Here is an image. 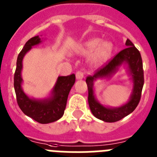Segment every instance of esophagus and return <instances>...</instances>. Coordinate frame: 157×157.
<instances>
[{"instance_id": "obj_1", "label": "esophagus", "mask_w": 157, "mask_h": 157, "mask_svg": "<svg viewBox=\"0 0 157 157\" xmlns=\"http://www.w3.org/2000/svg\"><path fill=\"white\" fill-rule=\"evenodd\" d=\"M76 78H77V80H81V79H83L84 78V73H83L81 71L77 72V73H76Z\"/></svg>"}]
</instances>
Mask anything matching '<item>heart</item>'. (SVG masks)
Instances as JSON below:
<instances>
[{
	"label": "heart",
	"mask_w": 157,
	"mask_h": 157,
	"mask_svg": "<svg viewBox=\"0 0 157 157\" xmlns=\"http://www.w3.org/2000/svg\"><path fill=\"white\" fill-rule=\"evenodd\" d=\"M114 45L109 41H103L98 37L91 38L80 43L75 50L77 55H88L92 52L90 63L92 65H98L103 63L111 54Z\"/></svg>",
	"instance_id": "1"
}]
</instances>
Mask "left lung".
<instances>
[{
  "instance_id": "1",
  "label": "left lung",
  "mask_w": 157,
  "mask_h": 157,
  "mask_svg": "<svg viewBox=\"0 0 157 157\" xmlns=\"http://www.w3.org/2000/svg\"><path fill=\"white\" fill-rule=\"evenodd\" d=\"M126 48L118 54L107 64L97 70L93 76L87 77L86 83L88 89V104L90 110L95 118L106 122H114L133 112L141 99V91L144 85V71L141 56L131 41L127 39ZM122 64H126L128 74L133 83L132 95L127 103L117 108L104 106L95 98L94 92V81L99 78H109L118 70Z\"/></svg>"
}]
</instances>
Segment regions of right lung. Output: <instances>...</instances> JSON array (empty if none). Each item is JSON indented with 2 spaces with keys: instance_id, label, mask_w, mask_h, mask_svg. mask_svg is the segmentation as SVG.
<instances>
[{
  "instance_id": "right-lung-1",
  "label": "right lung",
  "mask_w": 157,
  "mask_h": 157,
  "mask_svg": "<svg viewBox=\"0 0 157 157\" xmlns=\"http://www.w3.org/2000/svg\"><path fill=\"white\" fill-rule=\"evenodd\" d=\"M39 35L31 38L24 45L19 54L16 62V69L14 75V88L16 100L21 111L30 118L41 124L54 122L60 119L64 114L68 95L76 80L74 74L67 77H58L50 95L44 99L29 97L22 88L23 78V59L27 53L34 46L42 43Z\"/></svg>"
}]
</instances>
